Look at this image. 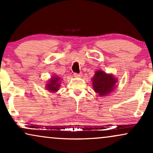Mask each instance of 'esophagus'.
Wrapping results in <instances>:
<instances>
[{
    "label": "esophagus",
    "mask_w": 153,
    "mask_h": 153,
    "mask_svg": "<svg viewBox=\"0 0 153 153\" xmlns=\"http://www.w3.org/2000/svg\"><path fill=\"white\" fill-rule=\"evenodd\" d=\"M82 76V73H74V77H75V78H81Z\"/></svg>",
    "instance_id": "1"
}]
</instances>
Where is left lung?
<instances>
[{
    "label": "left lung",
    "mask_w": 153,
    "mask_h": 153,
    "mask_svg": "<svg viewBox=\"0 0 153 153\" xmlns=\"http://www.w3.org/2000/svg\"><path fill=\"white\" fill-rule=\"evenodd\" d=\"M92 80V86L94 92L100 96L108 95L116 88L117 78L111 74H107L101 70L97 71Z\"/></svg>",
    "instance_id": "obj_1"
}]
</instances>
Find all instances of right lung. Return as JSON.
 Returning <instances> with one entry per match:
<instances>
[{
  "label": "right lung",
  "mask_w": 153,
  "mask_h": 153,
  "mask_svg": "<svg viewBox=\"0 0 153 153\" xmlns=\"http://www.w3.org/2000/svg\"><path fill=\"white\" fill-rule=\"evenodd\" d=\"M61 78L58 76H53L50 79L49 82L46 85V90L50 91L51 92H56L59 90L60 88V82Z\"/></svg>",
  "instance_id": "1"
}]
</instances>
